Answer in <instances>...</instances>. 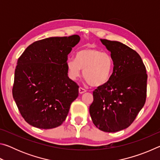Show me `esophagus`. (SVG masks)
Instances as JSON below:
<instances>
[{"label":"esophagus","mask_w":160,"mask_h":160,"mask_svg":"<svg viewBox=\"0 0 160 160\" xmlns=\"http://www.w3.org/2000/svg\"><path fill=\"white\" fill-rule=\"evenodd\" d=\"M85 92H86V90H85V89L84 88H79V93L80 94H83V93H85Z\"/></svg>","instance_id":"esophagus-1"}]
</instances>
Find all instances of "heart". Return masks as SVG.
<instances>
[{
	"label": "heart",
	"instance_id": "1",
	"mask_svg": "<svg viewBox=\"0 0 160 160\" xmlns=\"http://www.w3.org/2000/svg\"><path fill=\"white\" fill-rule=\"evenodd\" d=\"M67 71L72 80L83 77L91 86L101 87L109 82L112 75L113 61L110 54L95 48H85L78 51L75 59L67 61Z\"/></svg>",
	"mask_w": 160,
	"mask_h": 160
}]
</instances>
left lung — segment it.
Segmentation results:
<instances>
[{
	"mask_svg": "<svg viewBox=\"0 0 160 160\" xmlns=\"http://www.w3.org/2000/svg\"><path fill=\"white\" fill-rule=\"evenodd\" d=\"M100 41L111 52L114 66L109 82L93 92L90 113L97 128L117 132L128 128L144 106L148 75L136 51L117 41Z\"/></svg>",
	"mask_w": 160,
	"mask_h": 160,
	"instance_id": "left-lung-1",
	"label": "left lung"
}]
</instances>
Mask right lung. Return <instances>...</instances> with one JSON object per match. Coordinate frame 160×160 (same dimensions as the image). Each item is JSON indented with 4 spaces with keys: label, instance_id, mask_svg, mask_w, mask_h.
I'll list each match as a JSON object with an SVG mask.
<instances>
[{
    "label": "right lung",
    "instance_id": "obj_1",
    "mask_svg": "<svg viewBox=\"0 0 160 160\" xmlns=\"http://www.w3.org/2000/svg\"><path fill=\"white\" fill-rule=\"evenodd\" d=\"M78 35L48 37L34 42L18 58L12 96L29 125L50 129L61 126L79 87L68 76V54Z\"/></svg>",
    "mask_w": 160,
    "mask_h": 160
}]
</instances>
